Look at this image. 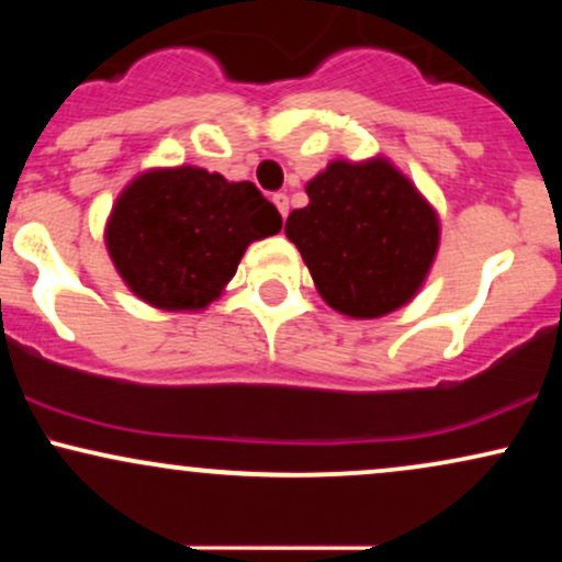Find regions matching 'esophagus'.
I'll return each instance as SVG.
<instances>
[{
	"mask_svg": "<svg viewBox=\"0 0 562 562\" xmlns=\"http://www.w3.org/2000/svg\"><path fill=\"white\" fill-rule=\"evenodd\" d=\"M272 200H274L277 211H280V214H282V218H285V216H288V211H290V200H288V195H285V192H277V195H274Z\"/></svg>",
	"mask_w": 562,
	"mask_h": 562,
	"instance_id": "34e87169",
	"label": "esophagus"
}]
</instances>
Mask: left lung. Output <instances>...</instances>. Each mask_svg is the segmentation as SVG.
<instances>
[{
    "instance_id": "1",
    "label": "left lung",
    "mask_w": 562,
    "mask_h": 562,
    "mask_svg": "<svg viewBox=\"0 0 562 562\" xmlns=\"http://www.w3.org/2000/svg\"><path fill=\"white\" fill-rule=\"evenodd\" d=\"M285 235L335 312L375 319L396 312L425 285L441 224L434 205L389 158L330 160L306 184Z\"/></svg>"
}]
</instances>
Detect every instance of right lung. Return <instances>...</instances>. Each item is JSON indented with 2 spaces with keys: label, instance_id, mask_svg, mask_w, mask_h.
<instances>
[{
  "label": "right lung",
  "instance_id": "1",
  "mask_svg": "<svg viewBox=\"0 0 562 562\" xmlns=\"http://www.w3.org/2000/svg\"><path fill=\"white\" fill-rule=\"evenodd\" d=\"M280 229V211L254 182L173 166L142 171L121 190L105 245L139 301L164 312H200L224 293L245 248Z\"/></svg>",
  "mask_w": 562,
  "mask_h": 562
}]
</instances>
